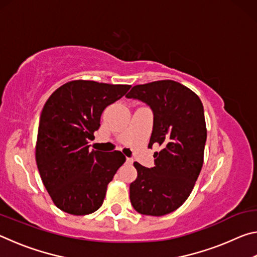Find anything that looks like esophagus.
<instances>
[{
  "label": "esophagus",
  "instance_id": "1",
  "mask_svg": "<svg viewBox=\"0 0 257 257\" xmlns=\"http://www.w3.org/2000/svg\"><path fill=\"white\" fill-rule=\"evenodd\" d=\"M125 161H127V163H129V164H132L134 162V160L130 159V158H127V159H125Z\"/></svg>",
  "mask_w": 257,
  "mask_h": 257
}]
</instances>
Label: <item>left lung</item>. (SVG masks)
Segmentation results:
<instances>
[{
	"mask_svg": "<svg viewBox=\"0 0 257 257\" xmlns=\"http://www.w3.org/2000/svg\"><path fill=\"white\" fill-rule=\"evenodd\" d=\"M125 96L151 106L149 147H162L154 153L153 168L134 163L137 178L130 184V202L141 214H169L186 202L202 170L207 136L203 104L188 87L169 79L134 86Z\"/></svg>",
	"mask_w": 257,
	"mask_h": 257,
	"instance_id": "8db88e82",
	"label": "left lung"
}]
</instances>
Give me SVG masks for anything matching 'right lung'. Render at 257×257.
<instances>
[{
	"instance_id": "add662e5",
	"label": "right lung",
	"mask_w": 257,
	"mask_h": 257,
	"mask_svg": "<svg viewBox=\"0 0 257 257\" xmlns=\"http://www.w3.org/2000/svg\"><path fill=\"white\" fill-rule=\"evenodd\" d=\"M130 85L72 80L52 93L38 125L36 163L47 193L61 211L86 215L102 206L107 185L124 163L120 151H89L105 107Z\"/></svg>"
}]
</instances>
